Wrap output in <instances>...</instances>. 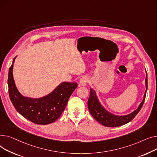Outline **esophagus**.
Listing matches in <instances>:
<instances>
[{
  "label": "esophagus",
  "instance_id": "esophagus-1",
  "mask_svg": "<svg viewBox=\"0 0 157 157\" xmlns=\"http://www.w3.org/2000/svg\"><path fill=\"white\" fill-rule=\"evenodd\" d=\"M89 82V78L87 77H82L80 80V85L82 86H85Z\"/></svg>",
  "mask_w": 157,
  "mask_h": 157
}]
</instances>
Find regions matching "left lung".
Here are the masks:
<instances>
[{
    "mask_svg": "<svg viewBox=\"0 0 157 157\" xmlns=\"http://www.w3.org/2000/svg\"><path fill=\"white\" fill-rule=\"evenodd\" d=\"M145 84L146 91L144 94V98L142 102L140 103L139 106H138V108L135 110V111H134L130 114L123 116L115 115L108 112L100 103L95 90L90 88V96L87 101V106L90 114L98 122L106 127H115L121 126L122 125H125L128 123L132 121L138 113H139L144 102L146 91L147 89H148V78H147V74L145 79Z\"/></svg>",
    "mask_w": 157,
    "mask_h": 157,
    "instance_id": "obj_1",
    "label": "left lung"
}]
</instances>
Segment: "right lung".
I'll use <instances>...</instances> for the list:
<instances>
[{
  "label": "right lung",
  "instance_id": "1",
  "mask_svg": "<svg viewBox=\"0 0 157 157\" xmlns=\"http://www.w3.org/2000/svg\"><path fill=\"white\" fill-rule=\"evenodd\" d=\"M13 59L8 74L9 95L16 111L29 121L39 125L55 122L65 109L68 101L77 87L76 82H64L48 95L31 98L21 95L17 89L13 75Z\"/></svg>",
  "mask_w": 157,
  "mask_h": 157
}]
</instances>
